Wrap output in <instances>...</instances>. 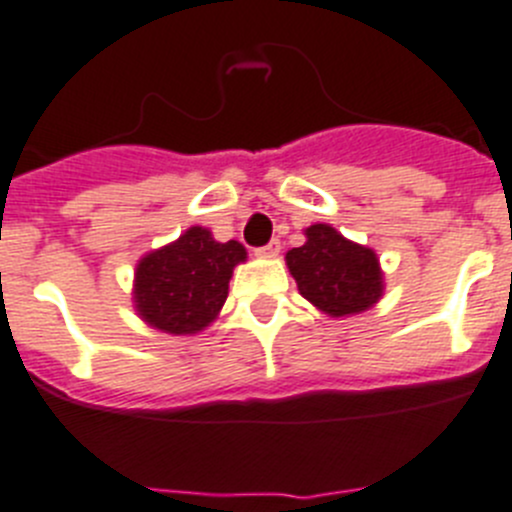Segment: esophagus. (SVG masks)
Masks as SVG:
<instances>
[{"instance_id":"34e87169","label":"esophagus","mask_w":512,"mask_h":512,"mask_svg":"<svg viewBox=\"0 0 512 512\" xmlns=\"http://www.w3.org/2000/svg\"><path fill=\"white\" fill-rule=\"evenodd\" d=\"M278 252H280V242L272 240V242H267L265 247H257L255 255L257 257H278Z\"/></svg>"}]
</instances>
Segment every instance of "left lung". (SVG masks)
<instances>
[{
    "label": "left lung",
    "mask_w": 512,
    "mask_h": 512,
    "mask_svg": "<svg viewBox=\"0 0 512 512\" xmlns=\"http://www.w3.org/2000/svg\"><path fill=\"white\" fill-rule=\"evenodd\" d=\"M300 295L331 318L364 313L384 293L374 250L346 240L331 224H310L305 245L285 255Z\"/></svg>",
    "instance_id": "left-lung-1"
}]
</instances>
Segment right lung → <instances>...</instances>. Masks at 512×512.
Instances as JSON below:
<instances>
[{"label":"right lung","mask_w":512,"mask_h":512,"mask_svg":"<svg viewBox=\"0 0 512 512\" xmlns=\"http://www.w3.org/2000/svg\"><path fill=\"white\" fill-rule=\"evenodd\" d=\"M247 260L237 240L217 242L204 227H189L179 240L148 252L136 265L133 305L148 326L191 336L209 326L229 293L234 265Z\"/></svg>","instance_id":"right-lung-1"}]
</instances>
